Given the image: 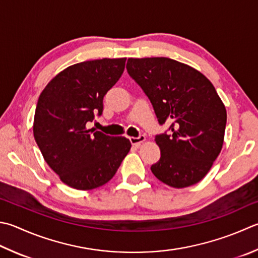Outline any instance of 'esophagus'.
I'll use <instances>...</instances> for the list:
<instances>
[{"instance_id":"34e87169","label":"esophagus","mask_w":258,"mask_h":258,"mask_svg":"<svg viewBox=\"0 0 258 258\" xmlns=\"http://www.w3.org/2000/svg\"><path fill=\"white\" fill-rule=\"evenodd\" d=\"M129 140H130V143L133 144V145L138 146V145H140V144L145 142L146 137H145L144 135H140V136H138V137H130Z\"/></svg>"}]
</instances>
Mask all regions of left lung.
Listing matches in <instances>:
<instances>
[{
    "instance_id": "obj_1",
    "label": "left lung",
    "mask_w": 258,
    "mask_h": 258,
    "mask_svg": "<svg viewBox=\"0 0 258 258\" xmlns=\"http://www.w3.org/2000/svg\"><path fill=\"white\" fill-rule=\"evenodd\" d=\"M129 76L152 103L158 123L171 133L155 136L160 158L153 174L172 187L197 184L220 154L227 112L215 86L200 72L166 57L129 58Z\"/></svg>"
}]
</instances>
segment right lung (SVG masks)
I'll return each instance as SVG.
<instances>
[{
	"label": "right lung",
	"mask_w": 258,
	"mask_h": 258,
	"mask_svg": "<svg viewBox=\"0 0 258 258\" xmlns=\"http://www.w3.org/2000/svg\"><path fill=\"white\" fill-rule=\"evenodd\" d=\"M125 58L72 65L48 83L39 96L33 136L46 163L62 182L93 189L114 176L131 144L87 129L103 113V99L122 75Z\"/></svg>",
	"instance_id": "add662e5"
}]
</instances>
